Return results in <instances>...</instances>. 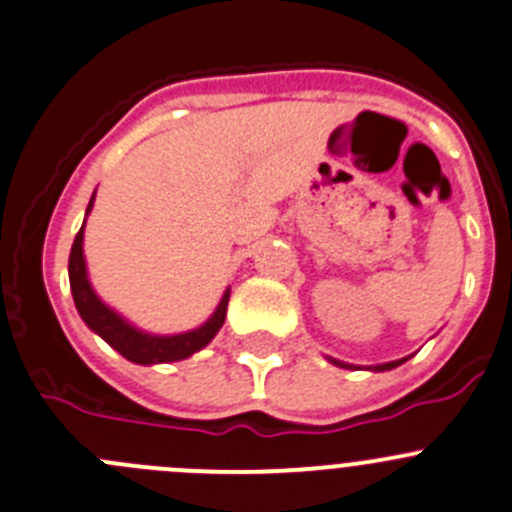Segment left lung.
<instances>
[{"mask_svg":"<svg viewBox=\"0 0 512 512\" xmlns=\"http://www.w3.org/2000/svg\"><path fill=\"white\" fill-rule=\"evenodd\" d=\"M329 362L332 364H337V367H342V369H352L354 364H344V362H339V359H332L329 357ZM402 362H407V357L405 359H397V362H387V364H377V367H369L372 369V372H387V369H394V367H399V364Z\"/></svg>","mask_w":512,"mask_h":512,"instance_id":"left-lung-1","label":"left lung"}]
</instances>
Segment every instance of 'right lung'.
<instances>
[{"label": "right lung", "mask_w": 512, "mask_h": 512, "mask_svg": "<svg viewBox=\"0 0 512 512\" xmlns=\"http://www.w3.org/2000/svg\"><path fill=\"white\" fill-rule=\"evenodd\" d=\"M92 203H95V193H92L90 203H87V213L92 211ZM82 238H85V223L77 231L75 243H72L70 251V289L72 299H75L77 311H80L82 321L90 326L97 337L105 339L115 352L123 354L128 362L135 364H165V362H180V359L191 357L198 349L206 347L213 337L218 334V329L226 321V309H228V296L231 289H226L221 304L216 306V311L211 314V319L206 324H201L198 329L183 334H170V337H158V334H148L135 329L130 321H125L118 311H113L107 304H102L100 296L92 289L90 279H87V266H85V251H82Z\"/></svg>", "instance_id": "add662e5"}]
</instances>
